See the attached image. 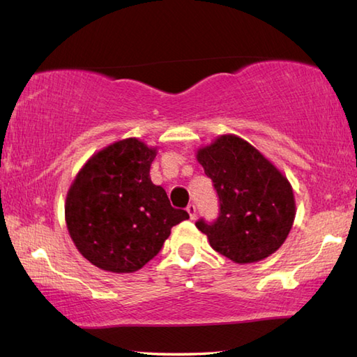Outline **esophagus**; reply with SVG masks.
<instances>
[{"mask_svg":"<svg viewBox=\"0 0 357 357\" xmlns=\"http://www.w3.org/2000/svg\"><path fill=\"white\" fill-rule=\"evenodd\" d=\"M187 211H188V215H190V219L196 218V206H195V204H188Z\"/></svg>","mask_w":357,"mask_h":357,"instance_id":"obj_1","label":"esophagus"}]
</instances>
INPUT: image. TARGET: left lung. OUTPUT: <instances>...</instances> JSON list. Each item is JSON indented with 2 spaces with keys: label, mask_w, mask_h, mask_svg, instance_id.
Returning <instances> with one entry per match:
<instances>
[{
  "label": "left lung",
  "mask_w": 357,
  "mask_h": 357,
  "mask_svg": "<svg viewBox=\"0 0 357 357\" xmlns=\"http://www.w3.org/2000/svg\"><path fill=\"white\" fill-rule=\"evenodd\" d=\"M196 159L219 198L216 221L196 222L211 248L236 264L257 262L275 253L296 216L288 179L236 135L219 136L199 149Z\"/></svg>",
  "instance_id": "8db88e82"
}]
</instances>
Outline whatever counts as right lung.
I'll list each match as a JSON object with an SVG mask.
<instances>
[{
  "label": "right lung",
  "instance_id": "1",
  "mask_svg": "<svg viewBox=\"0 0 357 357\" xmlns=\"http://www.w3.org/2000/svg\"><path fill=\"white\" fill-rule=\"evenodd\" d=\"M156 149L127 138L82 165L66 198V224L78 252L98 268L133 273L159 253L173 225L188 219L150 179Z\"/></svg>",
  "mask_w": 357,
  "mask_h": 357
}]
</instances>
